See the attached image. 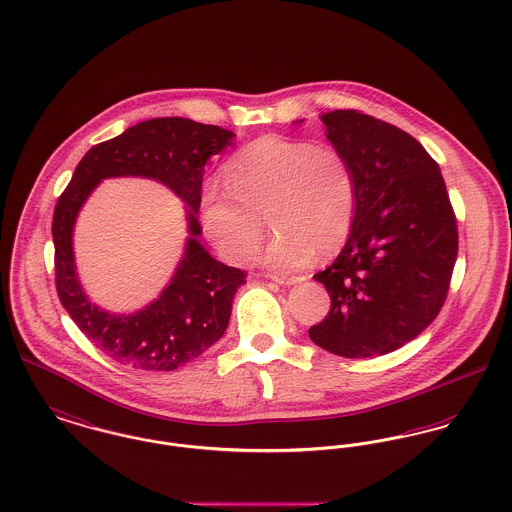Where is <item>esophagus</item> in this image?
<instances>
[{
    "mask_svg": "<svg viewBox=\"0 0 512 512\" xmlns=\"http://www.w3.org/2000/svg\"><path fill=\"white\" fill-rule=\"evenodd\" d=\"M271 279L281 283V285H296V283L302 281V277H285V275H273Z\"/></svg>",
    "mask_w": 512,
    "mask_h": 512,
    "instance_id": "obj_1",
    "label": "esophagus"
}]
</instances>
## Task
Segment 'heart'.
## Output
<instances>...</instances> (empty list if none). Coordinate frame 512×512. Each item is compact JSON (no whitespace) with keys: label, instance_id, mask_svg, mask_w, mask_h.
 <instances>
[{"label":"heart","instance_id":"heart-1","mask_svg":"<svg viewBox=\"0 0 512 512\" xmlns=\"http://www.w3.org/2000/svg\"><path fill=\"white\" fill-rule=\"evenodd\" d=\"M225 181L204 187L200 217L229 264L254 258L266 237V217L277 235L264 264L279 273L308 268L316 250H339L354 227L358 173L337 146L262 136L227 162Z\"/></svg>","mask_w":512,"mask_h":512}]
</instances>
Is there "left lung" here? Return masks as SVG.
Here are the masks:
<instances>
[{"label":"left lung","mask_w":512,"mask_h":512,"mask_svg":"<svg viewBox=\"0 0 512 512\" xmlns=\"http://www.w3.org/2000/svg\"><path fill=\"white\" fill-rule=\"evenodd\" d=\"M325 133L358 173V212L337 260L314 275L331 296L310 339L333 354L370 358L430 325L457 262V217L439 165L399 127L358 109L322 113Z\"/></svg>","instance_id":"left-lung-1"}]
</instances>
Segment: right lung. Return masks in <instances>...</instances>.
Returning a JSON list of instances; mask_svg holds the SVG:
<instances>
[{
	"label": "right lung",
	"mask_w": 512,
	"mask_h": 512,
	"mask_svg": "<svg viewBox=\"0 0 512 512\" xmlns=\"http://www.w3.org/2000/svg\"><path fill=\"white\" fill-rule=\"evenodd\" d=\"M233 133L183 117L136 123L123 135L92 146L55 204V289L82 333L109 358L146 372H171L210 349L225 333L233 296L246 271L214 260L198 243L202 227L204 165L233 142ZM148 176L173 189L190 206L186 256L163 295L144 311L117 317L81 293L72 258V227L83 200L108 176Z\"/></svg>",
	"instance_id": "1"
}]
</instances>
